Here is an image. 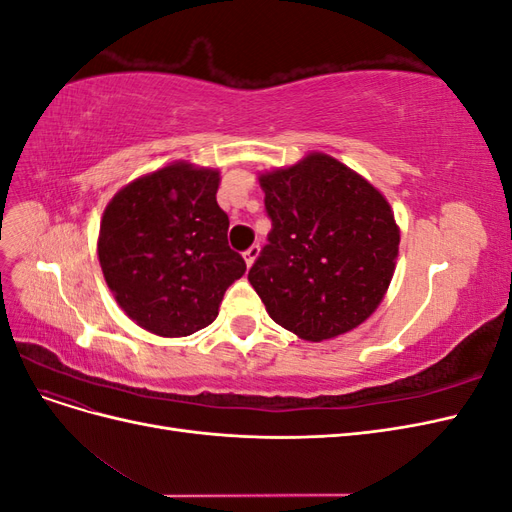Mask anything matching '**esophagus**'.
<instances>
[{"instance_id": "1", "label": "esophagus", "mask_w": 512, "mask_h": 512, "mask_svg": "<svg viewBox=\"0 0 512 512\" xmlns=\"http://www.w3.org/2000/svg\"><path fill=\"white\" fill-rule=\"evenodd\" d=\"M258 254H260V247H258V245H252L250 250H247V252L243 254V258H245V265H247V267H252L254 262H256V258H258Z\"/></svg>"}]
</instances>
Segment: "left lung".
<instances>
[{
  "label": "left lung",
  "mask_w": 512,
  "mask_h": 512,
  "mask_svg": "<svg viewBox=\"0 0 512 512\" xmlns=\"http://www.w3.org/2000/svg\"><path fill=\"white\" fill-rule=\"evenodd\" d=\"M258 181L273 228L247 280L269 316L305 342L359 327L382 303L397 265L389 200L320 151Z\"/></svg>",
  "instance_id": "left-lung-1"
}]
</instances>
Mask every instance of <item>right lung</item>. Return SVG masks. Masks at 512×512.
<instances>
[{
    "mask_svg": "<svg viewBox=\"0 0 512 512\" xmlns=\"http://www.w3.org/2000/svg\"><path fill=\"white\" fill-rule=\"evenodd\" d=\"M220 170L173 162L136 177L106 205L98 260L117 305L138 327L185 337L218 318L226 288L245 273L228 247L215 194Z\"/></svg>",
    "mask_w": 512,
    "mask_h": 512,
    "instance_id": "add662e5",
    "label": "right lung"
}]
</instances>
